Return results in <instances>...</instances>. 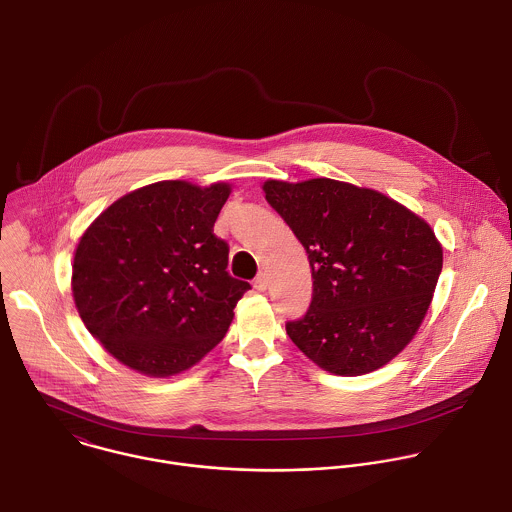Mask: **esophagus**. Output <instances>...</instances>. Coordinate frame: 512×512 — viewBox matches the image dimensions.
Listing matches in <instances>:
<instances>
[{
	"instance_id": "34e87169",
	"label": "esophagus",
	"mask_w": 512,
	"mask_h": 512,
	"mask_svg": "<svg viewBox=\"0 0 512 512\" xmlns=\"http://www.w3.org/2000/svg\"><path fill=\"white\" fill-rule=\"evenodd\" d=\"M253 287L259 291V293H263V291H267V277H265V273H261V275H257V279L253 281Z\"/></svg>"
}]
</instances>
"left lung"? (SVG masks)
<instances>
[{"instance_id": "obj_1", "label": "left lung", "mask_w": 512, "mask_h": 512, "mask_svg": "<svg viewBox=\"0 0 512 512\" xmlns=\"http://www.w3.org/2000/svg\"><path fill=\"white\" fill-rule=\"evenodd\" d=\"M263 193L307 251L313 299L287 335L323 371L373 373L417 335L443 269L433 227L369 187L267 179Z\"/></svg>"}]
</instances>
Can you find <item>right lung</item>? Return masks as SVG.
<instances>
[{"mask_svg":"<svg viewBox=\"0 0 512 512\" xmlns=\"http://www.w3.org/2000/svg\"><path fill=\"white\" fill-rule=\"evenodd\" d=\"M231 185L171 179L125 193L77 241L71 293L87 331L155 379L197 365L227 333L249 283L227 269L213 225Z\"/></svg>","mask_w":512,"mask_h":512,"instance_id":"add662e5","label":"right lung"}]
</instances>
